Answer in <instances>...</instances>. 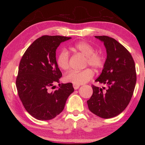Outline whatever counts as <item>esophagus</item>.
Returning <instances> with one entry per match:
<instances>
[{
    "label": "esophagus",
    "instance_id": "34e87169",
    "mask_svg": "<svg viewBox=\"0 0 145 145\" xmlns=\"http://www.w3.org/2000/svg\"><path fill=\"white\" fill-rule=\"evenodd\" d=\"M73 88H74L75 89H78V88H79V87H80V86L79 85H75V84H73Z\"/></svg>",
    "mask_w": 145,
    "mask_h": 145
}]
</instances>
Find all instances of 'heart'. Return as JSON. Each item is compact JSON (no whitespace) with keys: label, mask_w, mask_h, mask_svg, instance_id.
<instances>
[{"label":"heart","mask_w":145,"mask_h":145,"mask_svg":"<svg viewBox=\"0 0 145 145\" xmlns=\"http://www.w3.org/2000/svg\"><path fill=\"white\" fill-rule=\"evenodd\" d=\"M71 49L86 56L84 67L90 66L96 70H101L104 67L105 59L104 56L100 53L95 52L93 46L86 41H78L71 46ZM56 62L61 70H67L69 68L70 55L66 49H63L58 54ZM94 73L93 70L87 68L80 71H70L65 76V80L75 85H80L88 82L91 79Z\"/></svg>","instance_id":"1"}]
</instances>
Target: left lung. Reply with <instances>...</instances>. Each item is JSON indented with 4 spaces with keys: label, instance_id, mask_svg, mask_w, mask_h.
Listing matches in <instances>:
<instances>
[{
    "label": "left lung",
    "instance_id": "1",
    "mask_svg": "<svg viewBox=\"0 0 145 145\" xmlns=\"http://www.w3.org/2000/svg\"><path fill=\"white\" fill-rule=\"evenodd\" d=\"M95 38L104 42L107 50L104 69L95 82L107 88L92 84L93 95L87 103L93 114L111 118L123 111L131 101L136 83V66L131 53L118 41L107 36Z\"/></svg>",
    "mask_w": 145,
    "mask_h": 145
}]
</instances>
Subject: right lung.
Masks as SVG:
<instances>
[{"label":"right lung","instance_id":"right-lung-1","mask_svg":"<svg viewBox=\"0 0 145 145\" xmlns=\"http://www.w3.org/2000/svg\"><path fill=\"white\" fill-rule=\"evenodd\" d=\"M70 38L42 36L29 46L20 62L16 79L18 96L26 111L39 120H49L59 114L74 91L70 82L53 86L62 76L56 62V49ZM51 87L56 90L50 92Z\"/></svg>","mask_w":145,"mask_h":145}]
</instances>
